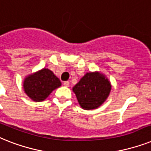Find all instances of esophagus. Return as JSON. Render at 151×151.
<instances>
[{
    "label": "esophagus",
    "instance_id": "esophagus-1",
    "mask_svg": "<svg viewBox=\"0 0 151 151\" xmlns=\"http://www.w3.org/2000/svg\"><path fill=\"white\" fill-rule=\"evenodd\" d=\"M64 86H66V87H68V86H69V82L68 81H66V82H64Z\"/></svg>",
    "mask_w": 151,
    "mask_h": 151
}]
</instances>
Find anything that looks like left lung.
Masks as SVG:
<instances>
[{"label":"left lung","mask_w":151,"mask_h":151,"mask_svg":"<svg viewBox=\"0 0 151 151\" xmlns=\"http://www.w3.org/2000/svg\"><path fill=\"white\" fill-rule=\"evenodd\" d=\"M111 84L106 76L95 71L86 73L72 88L83 109L93 110L101 107L109 96Z\"/></svg>","instance_id":"left-lung-1"}]
</instances>
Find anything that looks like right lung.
I'll return each instance as SVG.
<instances>
[{
    "mask_svg": "<svg viewBox=\"0 0 151 151\" xmlns=\"http://www.w3.org/2000/svg\"><path fill=\"white\" fill-rule=\"evenodd\" d=\"M60 79L49 68H43L28 75L23 81V90L31 100L36 102L44 101L57 88L60 87Z\"/></svg>",
    "mask_w": 151,
    "mask_h": 151,
    "instance_id": "obj_1",
    "label": "right lung"
}]
</instances>
